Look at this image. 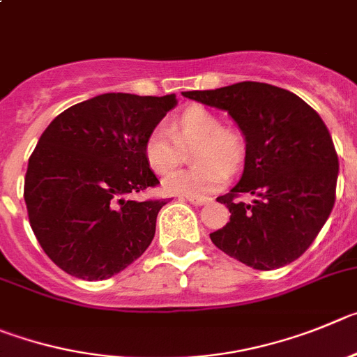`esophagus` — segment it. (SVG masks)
<instances>
[{
  "mask_svg": "<svg viewBox=\"0 0 357 357\" xmlns=\"http://www.w3.org/2000/svg\"><path fill=\"white\" fill-rule=\"evenodd\" d=\"M186 201L192 202V204H195V206H204V204H208V202H210V199L208 197H186Z\"/></svg>",
  "mask_w": 357,
  "mask_h": 357,
  "instance_id": "esophagus-1",
  "label": "esophagus"
}]
</instances>
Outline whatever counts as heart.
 Masks as SVG:
<instances>
[{"mask_svg":"<svg viewBox=\"0 0 357 357\" xmlns=\"http://www.w3.org/2000/svg\"><path fill=\"white\" fill-rule=\"evenodd\" d=\"M171 132L155 128L144 140V158L156 174H167L181 163L183 149L193 147L195 167L181 169L163 179L167 194L186 197H206L220 190L227 172H236L245 160L247 142L236 126L220 123L215 112L204 107H188L176 115Z\"/></svg>","mask_w":357,"mask_h":357,"instance_id":"heart-1","label":"heart"}]
</instances>
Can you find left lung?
<instances>
[{
  "mask_svg": "<svg viewBox=\"0 0 357 357\" xmlns=\"http://www.w3.org/2000/svg\"><path fill=\"white\" fill-rule=\"evenodd\" d=\"M183 96L226 110L247 142L243 174L217 197L229 222L210 234L227 256L272 271L306 252L336 199L338 155L320 115L294 92L258 82ZM243 193L255 195L243 203Z\"/></svg>",
  "mask_w": 357,
  "mask_h": 357,
  "instance_id": "1",
  "label": "left lung"
}]
</instances>
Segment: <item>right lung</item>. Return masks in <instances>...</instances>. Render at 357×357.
<instances>
[{"label": "right lung", "instance_id": "1", "mask_svg": "<svg viewBox=\"0 0 357 357\" xmlns=\"http://www.w3.org/2000/svg\"><path fill=\"white\" fill-rule=\"evenodd\" d=\"M176 107V96H96L54 117L28 162L30 226L63 272L99 281L124 271L155 238L167 199L133 201L160 185L144 140Z\"/></svg>", "mask_w": 357, "mask_h": 357}]
</instances>
